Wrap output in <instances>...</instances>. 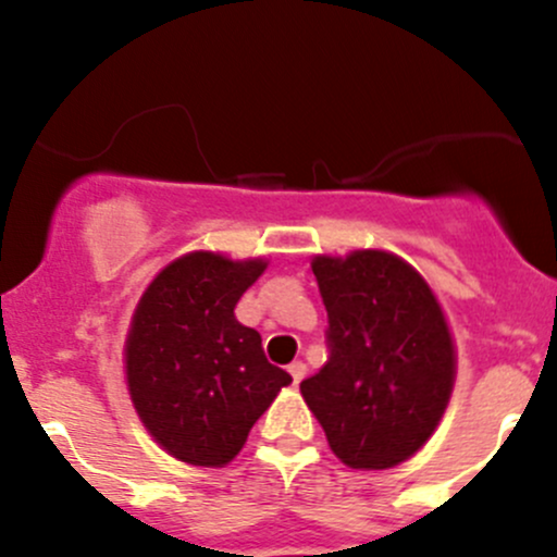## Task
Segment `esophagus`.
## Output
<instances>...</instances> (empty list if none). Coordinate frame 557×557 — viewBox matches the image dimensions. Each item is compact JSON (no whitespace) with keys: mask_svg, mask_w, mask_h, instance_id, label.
Listing matches in <instances>:
<instances>
[{"mask_svg":"<svg viewBox=\"0 0 557 557\" xmlns=\"http://www.w3.org/2000/svg\"><path fill=\"white\" fill-rule=\"evenodd\" d=\"M289 375H292V383H295V386H297V383H300L302 377H306V364H302V362H292L289 364Z\"/></svg>","mask_w":557,"mask_h":557,"instance_id":"esophagus-1","label":"esophagus"}]
</instances>
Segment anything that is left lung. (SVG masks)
I'll use <instances>...</instances> for the list:
<instances>
[{"label":"left lung","instance_id":"1","mask_svg":"<svg viewBox=\"0 0 557 557\" xmlns=\"http://www.w3.org/2000/svg\"><path fill=\"white\" fill-rule=\"evenodd\" d=\"M330 357L300 383L332 453L388 469L421 448L450 399L453 341L429 284L399 257L354 251L313 260Z\"/></svg>","mask_w":557,"mask_h":557}]
</instances>
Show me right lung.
Segmentation results:
<instances>
[{"label": "right lung", "mask_w": 557, "mask_h": 557, "mask_svg": "<svg viewBox=\"0 0 557 557\" xmlns=\"http://www.w3.org/2000/svg\"><path fill=\"white\" fill-rule=\"evenodd\" d=\"M262 260L195 251L171 262L139 300L125 370L147 432L180 461L222 467L292 375L268 362L260 332L236 306Z\"/></svg>", "instance_id": "add662e5"}]
</instances>
